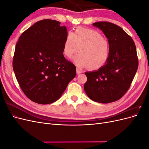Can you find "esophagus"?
Returning <instances> with one entry per match:
<instances>
[{
	"label": "esophagus",
	"mask_w": 149,
	"mask_h": 149,
	"mask_svg": "<svg viewBox=\"0 0 149 149\" xmlns=\"http://www.w3.org/2000/svg\"><path fill=\"white\" fill-rule=\"evenodd\" d=\"M83 73V71L81 70H80L78 68L76 69V73H77V74H80V73Z\"/></svg>",
	"instance_id": "34e87169"
}]
</instances>
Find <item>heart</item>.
Instances as JSON below:
<instances>
[{
    "label": "heart",
    "instance_id": "1",
    "mask_svg": "<svg viewBox=\"0 0 149 149\" xmlns=\"http://www.w3.org/2000/svg\"><path fill=\"white\" fill-rule=\"evenodd\" d=\"M73 58L75 65L79 68L89 66L91 70H98L104 66L111 53L110 43L100 31L83 27L76 28L73 32L68 33L63 45V54L70 58L79 52Z\"/></svg>",
    "mask_w": 149,
    "mask_h": 149
}]
</instances>
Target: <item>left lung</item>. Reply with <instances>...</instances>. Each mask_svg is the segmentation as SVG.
Listing matches in <instances>:
<instances>
[{
	"label": "left lung",
	"instance_id": "1",
	"mask_svg": "<svg viewBox=\"0 0 149 149\" xmlns=\"http://www.w3.org/2000/svg\"><path fill=\"white\" fill-rule=\"evenodd\" d=\"M109 40L111 53L106 65L97 71L86 72L84 85L88 96L94 101L109 103L118 101L128 91L139 65L136 45L119 26L108 22L94 23Z\"/></svg>",
	"mask_w": 149,
	"mask_h": 149
}]
</instances>
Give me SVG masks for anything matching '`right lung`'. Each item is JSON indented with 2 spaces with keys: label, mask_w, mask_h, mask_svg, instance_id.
Listing matches in <instances>:
<instances>
[{
  "label": "right lung",
  "mask_w": 149,
  "mask_h": 149,
  "mask_svg": "<svg viewBox=\"0 0 149 149\" xmlns=\"http://www.w3.org/2000/svg\"><path fill=\"white\" fill-rule=\"evenodd\" d=\"M60 22L44 19L24 31L16 44L12 66L22 91L40 104L57 101L76 76V66L63 54L68 35Z\"/></svg>",
  "instance_id": "obj_1"
}]
</instances>
